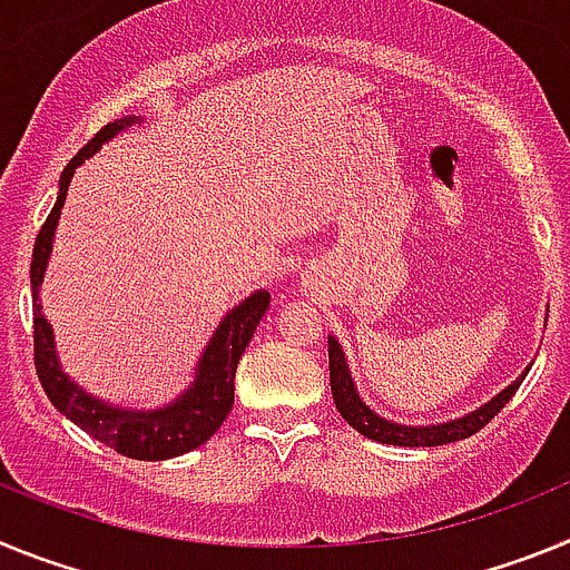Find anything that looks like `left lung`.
Listing matches in <instances>:
<instances>
[{
    "label": "left lung",
    "mask_w": 570,
    "mask_h": 570,
    "mask_svg": "<svg viewBox=\"0 0 570 570\" xmlns=\"http://www.w3.org/2000/svg\"><path fill=\"white\" fill-rule=\"evenodd\" d=\"M328 367H331V394H334L336 411L342 414V420L347 425H354L362 436L374 442H385V445H402V448H434V445H445V442H456L465 440V436L476 434L480 428H485L493 416L500 414L502 407L508 405L513 394H517V387L522 385L525 374L517 376L505 391L493 396L491 402H485L482 407H476L473 414L460 416V420L442 422V425H400V422L382 420L380 414H374L365 402L360 400L356 394L354 380H351V371H347V360L342 354V345L328 336Z\"/></svg>",
    "instance_id": "left-lung-1"
}]
</instances>
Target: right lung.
<instances>
[{
	"label": "right lung",
	"instance_id": "add662e5",
	"mask_svg": "<svg viewBox=\"0 0 570 570\" xmlns=\"http://www.w3.org/2000/svg\"><path fill=\"white\" fill-rule=\"evenodd\" d=\"M136 116H125L116 122L105 125L82 150H79L62 170L59 179L57 205L50 208L48 219L39 228L37 245H33V259H30V288H33V362L42 382L45 394L59 407L73 425H79L85 434L99 440L102 445L114 448L116 454L130 456V460H170V456L188 454L194 448L205 445L210 436L219 431L225 416L234 407V380L236 365H239L256 325L265 316L271 305L268 291H256L248 299L228 311L216 334L205 345L203 360L196 365V380L185 394L176 396L170 405L154 407V411H130V407H116L110 402L90 396L88 391L68 380L59 367L57 345H53V331L45 320L42 305H39V285H42L45 268H48L50 248H53V230H57L59 214H62L68 185L73 179V170L97 154L102 142L114 139L119 130L130 128Z\"/></svg>",
	"mask_w": 570,
	"mask_h": 570
}]
</instances>
